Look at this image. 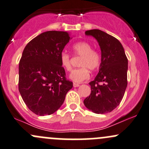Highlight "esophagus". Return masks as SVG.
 Masks as SVG:
<instances>
[{
  "label": "esophagus",
  "instance_id": "esophagus-1",
  "mask_svg": "<svg viewBox=\"0 0 149 149\" xmlns=\"http://www.w3.org/2000/svg\"><path fill=\"white\" fill-rule=\"evenodd\" d=\"M79 86H80V84H79L73 83V86H74V87H79Z\"/></svg>",
  "mask_w": 149,
  "mask_h": 149
}]
</instances>
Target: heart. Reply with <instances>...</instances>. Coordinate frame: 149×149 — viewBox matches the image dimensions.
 Listing matches in <instances>:
<instances>
[{
    "label": "heart",
    "instance_id": "obj_1",
    "mask_svg": "<svg viewBox=\"0 0 149 149\" xmlns=\"http://www.w3.org/2000/svg\"><path fill=\"white\" fill-rule=\"evenodd\" d=\"M73 53L76 56H81L79 62L81 68L74 69L69 75L70 80L75 83H81L89 78V70H95L99 68L102 62L101 55L98 51L93 49V47L87 42H79L73 45ZM61 66L67 71L71 70V57L67 52H62L60 56Z\"/></svg>",
    "mask_w": 149,
    "mask_h": 149
}]
</instances>
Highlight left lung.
Wrapping results in <instances>:
<instances>
[{"instance_id":"1","label":"left lung","mask_w":149,"mask_h":149,"mask_svg":"<svg viewBox=\"0 0 149 149\" xmlns=\"http://www.w3.org/2000/svg\"><path fill=\"white\" fill-rule=\"evenodd\" d=\"M86 34L98 41L102 51L100 71L89 83L91 94L84 100L86 108L97 114L112 112L120 104L127 85V58L119 40L100 29Z\"/></svg>"}]
</instances>
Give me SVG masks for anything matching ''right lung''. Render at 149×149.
<instances>
[{
  "mask_svg": "<svg viewBox=\"0 0 149 149\" xmlns=\"http://www.w3.org/2000/svg\"><path fill=\"white\" fill-rule=\"evenodd\" d=\"M70 39L67 31H45L32 39L24 49L19 65V90L27 107L36 115L56 112L73 87L60 62Z\"/></svg>",
  "mask_w": 149,
  "mask_h": 149,
  "instance_id": "obj_1",
  "label": "right lung"
}]
</instances>
